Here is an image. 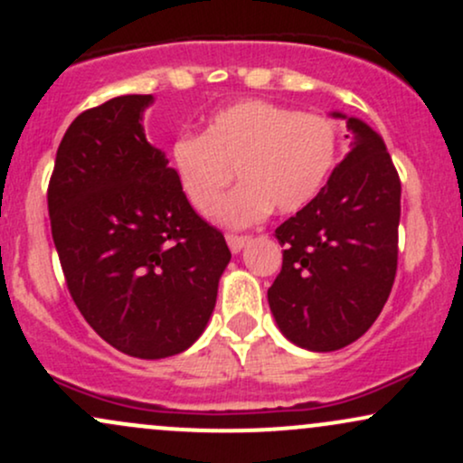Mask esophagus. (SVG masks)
Here are the masks:
<instances>
[{
  "instance_id": "1",
  "label": "esophagus",
  "mask_w": 463,
  "mask_h": 463,
  "mask_svg": "<svg viewBox=\"0 0 463 463\" xmlns=\"http://www.w3.org/2000/svg\"><path fill=\"white\" fill-rule=\"evenodd\" d=\"M226 241H228V248H231V252H241V248L248 243V237L246 235H231V232H228Z\"/></svg>"
}]
</instances>
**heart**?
Returning <instances> with one entry per match:
<instances>
[{
    "instance_id": "1",
    "label": "heart",
    "mask_w": 463,
    "mask_h": 463,
    "mask_svg": "<svg viewBox=\"0 0 463 463\" xmlns=\"http://www.w3.org/2000/svg\"><path fill=\"white\" fill-rule=\"evenodd\" d=\"M337 124L265 99H241L217 110L198 135L172 146V167L189 204L213 213L232 178L241 184L222 202L217 220L243 228L269 209L294 213L316 198L337 161Z\"/></svg>"
}]
</instances>
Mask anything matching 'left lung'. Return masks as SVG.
I'll list each match as a JSON object with an SVG mask.
<instances>
[{"instance_id":"left-lung-1","label":"left lung","mask_w":463,"mask_h":463,"mask_svg":"<svg viewBox=\"0 0 463 463\" xmlns=\"http://www.w3.org/2000/svg\"><path fill=\"white\" fill-rule=\"evenodd\" d=\"M344 119L353 150L320 194L276 228L283 268L268 289L285 337L317 353L368 331L390 298L398 265L401 178L383 139L357 117Z\"/></svg>"}]
</instances>
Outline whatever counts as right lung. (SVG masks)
Returning a JSON list of instances; mask_svg holds the SVG:
<instances>
[{"label": "right lung", "mask_w": 463, "mask_h": 463, "mask_svg": "<svg viewBox=\"0 0 463 463\" xmlns=\"http://www.w3.org/2000/svg\"><path fill=\"white\" fill-rule=\"evenodd\" d=\"M152 95H121L71 121L47 187L73 302L104 342L139 359L183 353L204 331L231 261L143 135Z\"/></svg>", "instance_id": "1"}]
</instances>
